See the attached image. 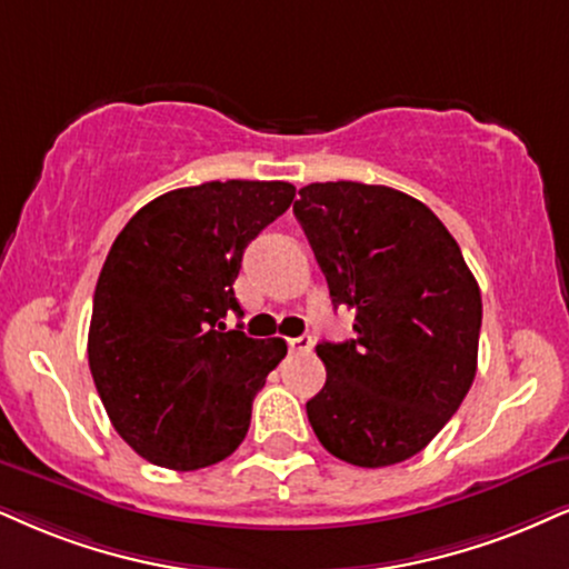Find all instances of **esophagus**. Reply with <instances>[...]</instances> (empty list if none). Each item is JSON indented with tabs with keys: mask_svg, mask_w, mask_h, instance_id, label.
<instances>
[{
	"mask_svg": "<svg viewBox=\"0 0 569 569\" xmlns=\"http://www.w3.org/2000/svg\"><path fill=\"white\" fill-rule=\"evenodd\" d=\"M287 348H290V353H308V350L313 348V338H311V335L290 338V340H287Z\"/></svg>",
	"mask_w": 569,
	"mask_h": 569,
	"instance_id": "esophagus-1",
	"label": "esophagus"
}]
</instances>
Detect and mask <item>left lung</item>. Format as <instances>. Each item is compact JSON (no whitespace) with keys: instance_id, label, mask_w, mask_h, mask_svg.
<instances>
[{"instance_id":"left-lung-1","label":"left lung","mask_w":569,"mask_h":569,"mask_svg":"<svg viewBox=\"0 0 569 569\" xmlns=\"http://www.w3.org/2000/svg\"><path fill=\"white\" fill-rule=\"evenodd\" d=\"M292 210L332 303L356 311L353 340L317 346L327 382L308 422L348 465L411 459L472 388L480 287L443 221L398 189L317 181Z\"/></svg>"}]
</instances>
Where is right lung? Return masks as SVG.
I'll return each mask as SVG.
<instances>
[{
    "label": "right lung",
    "mask_w": 569,
    "mask_h": 569,
    "mask_svg": "<svg viewBox=\"0 0 569 569\" xmlns=\"http://www.w3.org/2000/svg\"><path fill=\"white\" fill-rule=\"evenodd\" d=\"M287 181H206L147 202L97 279L89 369L118 435L142 459L200 469L240 448L252 398L287 356L223 319L242 252L290 208Z\"/></svg>",
    "instance_id": "1"
}]
</instances>
